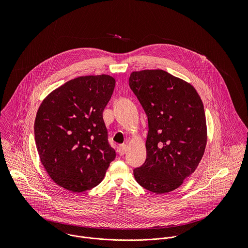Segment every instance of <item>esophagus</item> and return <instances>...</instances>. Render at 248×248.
Masks as SVG:
<instances>
[{
    "instance_id": "1",
    "label": "esophagus",
    "mask_w": 248,
    "mask_h": 248,
    "mask_svg": "<svg viewBox=\"0 0 248 248\" xmlns=\"http://www.w3.org/2000/svg\"><path fill=\"white\" fill-rule=\"evenodd\" d=\"M117 152H118V154H119L120 155H124L126 154V152H127V146H126L125 144L120 145V146L118 147V149H117Z\"/></svg>"
}]
</instances>
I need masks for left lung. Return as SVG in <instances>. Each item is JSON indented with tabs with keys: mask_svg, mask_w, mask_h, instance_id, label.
Returning <instances> with one entry per match:
<instances>
[{
	"mask_svg": "<svg viewBox=\"0 0 248 248\" xmlns=\"http://www.w3.org/2000/svg\"><path fill=\"white\" fill-rule=\"evenodd\" d=\"M129 85L148 117L147 157L134 170L143 188L166 194L197 169L207 141L202 101L195 88L162 70L134 71Z\"/></svg>",
	"mask_w": 248,
	"mask_h": 248,
	"instance_id": "left-lung-1",
	"label": "left lung"
}]
</instances>
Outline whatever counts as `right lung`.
<instances>
[{"instance_id":"obj_1","label":"right lung","mask_w":248,"mask_h":248,"mask_svg":"<svg viewBox=\"0 0 248 248\" xmlns=\"http://www.w3.org/2000/svg\"><path fill=\"white\" fill-rule=\"evenodd\" d=\"M114 86L106 74L77 77L38 108L34 137L41 162L56 184L73 193L98 185L115 158L103 120Z\"/></svg>"}]
</instances>
